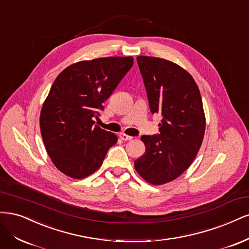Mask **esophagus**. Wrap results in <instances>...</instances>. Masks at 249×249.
I'll use <instances>...</instances> for the list:
<instances>
[{
	"label": "esophagus",
	"instance_id": "34e87169",
	"mask_svg": "<svg viewBox=\"0 0 249 249\" xmlns=\"http://www.w3.org/2000/svg\"><path fill=\"white\" fill-rule=\"evenodd\" d=\"M120 139H121L122 141H130L133 138H132V136H130V135L125 134V133H120Z\"/></svg>",
	"mask_w": 249,
	"mask_h": 249
}]
</instances>
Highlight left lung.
Returning a JSON list of instances; mask_svg holds the SVG:
<instances>
[{
    "instance_id": "left-lung-1",
    "label": "left lung",
    "mask_w": 249,
    "mask_h": 249,
    "mask_svg": "<svg viewBox=\"0 0 249 249\" xmlns=\"http://www.w3.org/2000/svg\"><path fill=\"white\" fill-rule=\"evenodd\" d=\"M152 114L161 115L159 133L142 135L145 154L134 167L154 185L171 182L194 161L205 133L203 102L195 79L177 64L164 59L136 58Z\"/></svg>"
}]
</instances>
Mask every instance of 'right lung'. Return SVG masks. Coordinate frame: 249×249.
<instances>
[{"label":"right lung","instance_id":"obj_1","mask_svg":"<svg viewBox=\"0 0 249 249\" xmlns=\"http://www.w3.org/2000/svg\"><path fill=\"white\" fill-rule=\"evenodd\" d=\"M133 65L132 57L82 61L64 69L43 103L40 129L59 171L83 179L100 167L117 135L94 125L103 102Z\"/></svg>","mask_w":249,"mask_h":249}]
</instances>
